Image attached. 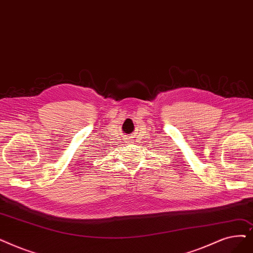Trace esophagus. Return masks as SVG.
<instances>
[{
	"label": "esophagus",
	"instance_id": "esophagus-1",
	"mask_svg": "<svg viewBox=\"0 0 253 253\" xmlns=\"http://www.w3.org/2000/svg\"><path fill=\"white\" fill-rule=\"evenodd\" d=\"M127 140V144L129 142V144H134L135 142V136H133V135H130V136H128L127 138H126Z\"/></svg>",
	"mask_w": 253,
	"mask_h": 253
}]
</instances>
